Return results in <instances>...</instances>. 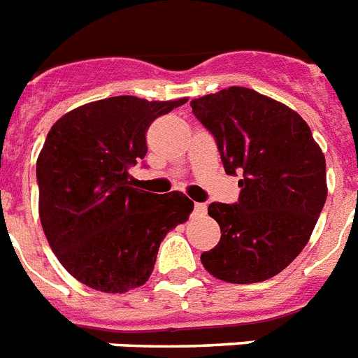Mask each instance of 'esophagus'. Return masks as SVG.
Masks as SVG:
<instances>
[{
	"mask_svg": "<svg viewBox=\"0 0 358 358\" xmlns=\"http://www.w3.org/2000/svg\"><path fill=\"white\" fill-rule=\"evenodd\" d=\"M194 214L199 215V217H203V215L206 214V205H205V203H196V205H194Z\"/></svg>",
	"mask_w": 358,
	"mask_h": 358,
	"instance_id": "34e87169",
	"label": "esophagus"
}]
</instances>
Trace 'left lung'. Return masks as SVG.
<instances>
[{"mask_svg":"<svg viewBox=\"0 0 358 358\" xmlns=\"http://www.w3.org/2000/svg\"><path fill=\"white\" fill-rule=\"evenodd\" d=\"M190 106L214 135L225 172L243 177L238 203L208 206L221 239L201 264L229 283L273 278L302 252L324 208V153L296 111L249 87L234 85Z\"/></svg>","mask_w":358,"mask_h":358,"instance_id":"obj_1","label":"left lung"}]
</instances>
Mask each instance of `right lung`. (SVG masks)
Returning <instances> with one entry per match:
<instances>
[{"instance_id":"right-lung-1","label":"right lung","mask_w":358,"mask_h":358,"mask_svg":"<svg viewBox=\"0 0 358 358\" xmlns=\"http://www.w3.org/2000/svg\"><path fill=\"white\" fill-rule=\"evenodd\" d=\"M185 102L111 96L73 109L47 133L36 161L41 227L58 262L87 287L144 285L164 236L194 210L181 192L150 194L129 176L148 152L150 124Z\"/></svg>"}]
</instances>
